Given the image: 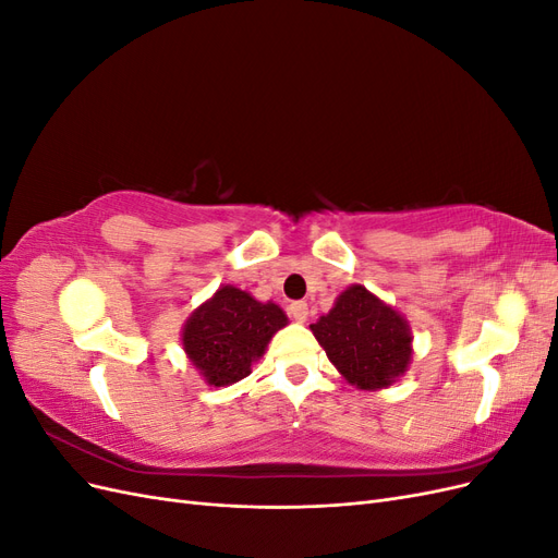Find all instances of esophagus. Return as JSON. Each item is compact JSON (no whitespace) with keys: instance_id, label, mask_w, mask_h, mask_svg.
<instances>
[{"instance_id":"obj_1","label":"esophagus","mask_w":558,"mask_h":558,"mask_svg":"<svg viewBox=\"0 0 558 558\" xmlns=\"http://www.w3.org/2000/svg\"><path fill=\"white\" fill-rule=\"evenodd\" d=\"M289 314H291V318H293V320H298V324H305L307 316H310L307 302H302V300L291 302V305H289Z\"/></svg>"}]
</instances>
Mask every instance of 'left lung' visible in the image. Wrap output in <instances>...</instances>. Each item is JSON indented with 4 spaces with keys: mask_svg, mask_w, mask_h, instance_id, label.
I'll return each mask as SVG.
<instances>
[{
    "mask_svg": "<svg viewBox=\"0 0 558 558\" xmlns=\"http://www.w3.org/2000/svg\"><path fill=\"white\" fill-rule=\"evenodd\" d=\"M349 384L365 391L391 386L412 361V330L402 314L353 283L310 326Z\"/></svg>",
    "mask_w": 558,
    "mask_h": 558,
    "instance_id": "obj_1",
    "label": "left lung"
}]
</instances>
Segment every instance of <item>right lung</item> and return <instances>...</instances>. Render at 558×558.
<instances>
[{
  "mask_svg": "<svg viewBox=\"0 0 558 558\" xmlns=\"http://www.w3.org/2000/svg\"><path fill=\"white\" fill-rule=\"evenodd\" d=\"M286 324L289 318L275 302L221 286L185 320L183 351L209 386H230L251 375L253 363Z\"/></svg>",
  "mask_w": 558,
  "mask_h": 558,
  "instance_id": "add662e5",
  "label": "right lung"
}]
</instances>
